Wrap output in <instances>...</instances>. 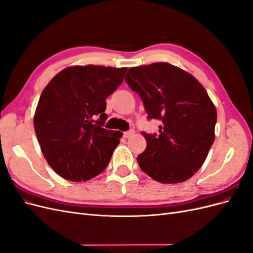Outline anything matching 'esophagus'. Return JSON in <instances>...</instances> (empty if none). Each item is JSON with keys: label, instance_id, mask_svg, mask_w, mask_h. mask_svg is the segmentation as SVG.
Returning a JSON list of instances; mask_svg holds the SVG:
<instances>
[{"label": "esophagus", "instance_id": "esophagus-1", "mask_svg": "<svg viewBox=\"0 0 253 253\" xmlns=\"http://www.w3.org/2000/svg\"><path fill=\"white\" fill-rule=\"evenodd\" d=\"M134 134H135L134 129H129V131H126L124 133V136H125V138H129V137H132Z\"/></svg>", "mask_w": 253, "mask_h": 253}]
</instances>
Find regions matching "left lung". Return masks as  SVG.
Here are the masks:
<instances>
[{"label":"left lung","mask_w":253,"mask_h":253,"mask_svg":"<svg viewBox=\"0 0 253 253\" xmlns=\"http://www.w3.org/2000/svg\"><path fill=\"white\" fill-rule=\"evenodd\" d=\"M126 81L143 101L159 134L142 133L147 148L137 156L140 169L163 183L186 181L205 163L214 142L217 113L192 75L170 63L129 68Z\"/></svg>","instance_id":"8db88e82"}]
</instances>
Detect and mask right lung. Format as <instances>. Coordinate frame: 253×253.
Returning a JSON list of instances; mask_svg holds the SVG:
<instances>
[{"label":"right lung","instance_id":"right-lung-1","mask_svg":"<svg viewBox=\"0 0 253 253\" xmlns=\"http://www.w3.org/2000/svg\"><path fill=\"white\" fill-rule=\"evenodd\" d=\"M126 70L71 66L43 89L34 126L45 159L61 177L86 181L109 165L122 133L102 127L108 118L105 99L124 81Z\"/></svg>","mask_w":253,"mask_h":253}]
</instances>
